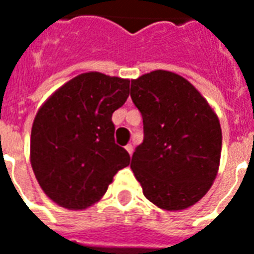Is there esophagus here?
Returning a JSON list of instances; mask_svg holds the SVG:
<instances>
[{"mask_svg":"<svg viewBox=\"0 0 254 254\" xmlns=\"http://www.w3.org/2000/svg\"><path fill=\"white\" fill-rule=\"evenodd\" d=\"M125 149H127V154H129V155L133 154V145H132V144H127V147H125Z\"/></svg>","mask_w":254,"mask_h":254,"instance_id":"34e87169","label":"esophagus"}]
</instances>
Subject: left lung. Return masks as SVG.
Instances as JSON below:
<instances>
[{
    "label": "left lung",
    "instance_id": "1",
    "mask_svg": "<svg viewBox=\"0 0 254 254\" xmlns=\"http://www.w3.org/2000/svg\"><path fill=\"white\" fill-rule=\"evenodd\" d=\"M130 96L144 140L130 169L144 196L165 211H181L207 194L216 178L222 129L216 113L187 78L154 70L132 80Z\"/></svg>",
    "mask_w": 254,
    "mask_h": 254
}]
</instances>
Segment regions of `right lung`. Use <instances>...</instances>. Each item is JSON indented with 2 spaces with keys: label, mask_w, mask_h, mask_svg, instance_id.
Instances as JSON below:
<instances>
[{
  "label": "right lung",
  "mask_w": 254,
  "mask_h": 254,
  "mask_svg": "<svg viewBox=\"0 0 254 254\" xmlns=\"http://www.w3.org/2000/svg\"><path fill=\"white\" fill-rule=\"evenodd\" d=\"M127 96V78L81 73L38 110L31 129V166L42 190L60 207H91L117 171L129 166L127 149L114 143L111 121Z\"/></svg>",
  "instance_id": "obj_1"
}]
</instances>
